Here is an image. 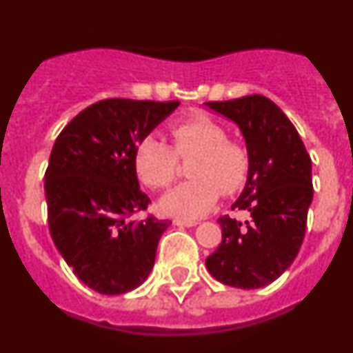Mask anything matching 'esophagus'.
<instances>
[{
    "label": "esophagus",
    "mask_w": 353,
    "mask_h": 353,
    "mask_svg": "<svg viewBox=\"0 0 353 353\" xmlns=\"http://www.w3.org/2000/svg\"><path fill=\"white\" fill-rule=\"evenodd\" d=\"M173 223H175L176 226H195L197 225V221H192V219H180V218L173 219Z\"/></svg>",
    "instance_id": "34e87169"
}]
</instances>
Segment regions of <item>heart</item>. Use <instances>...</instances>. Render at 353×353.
Wrapping results in <instances>:
<instances>
[{"label": "heart", "mask_w": 353, "mask_h": 353, "mask_svg": "<svg viewBox=\"0 0 353 353\" xmlns=\"http://www.w3.org/2000/svg\"><path fill=\"white\" fill-rule=\"evenodd\" d=\"M173 148L159 135H145L134 151V168L144 185L165 190L178 175V158L190 159V181L178 185L161 199L170 216L197 219L211 211L219 194L232 195L245 185L249 151L230 141L225 127L205 114L181 118L170 128Z\"/></svg>", "instance_id": "1"}]
</instances>
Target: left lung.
<instances>
[{
	"instance_id": "left-lung-1",
	"label": "left lung",
	"mask_w": 353,
	"mask_h": 353,
	"mask_svg": "<svg viewBox=\"0 0 353 353\" xmlns=\"http://www.w3.org/2000/svg\"><path fill=\"white\" fill-rule=\"evenodd\" d=\"M235 121L250 158L247 183L232 209L249 211L245 226L221 216V243L205 259L212 278L235 288H263L288 270L299 254L312 202V163L287 114L254 94L205 103Z\"/></svg>"
}]
</instances>
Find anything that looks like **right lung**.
<instances>
[{"instance_id":"add662e5","label":"right lung","mask_w":353,"mask_h":353,"mask_svg":"<svg viewBox=\"0 0 353 353\" xmlns=\"http://www.w3.org/2000/svg\"><path fill=\"white\" fill-rule=\"evenodd\" d=\"M178 101L103 99L58 135L44 190L54 245L82 283L120 295L148 280L168 219H134L151 199L139 188L134 151Z\"/></svg>"}]
</instances>
